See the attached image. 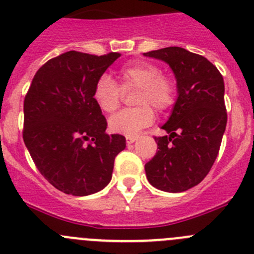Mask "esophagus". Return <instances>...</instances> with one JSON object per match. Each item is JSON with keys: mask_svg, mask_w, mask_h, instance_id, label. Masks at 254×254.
Instances as JSON below:
<instances>
[{"mask_svg": "<svg viewBox=\"0 0 254 254\" xmlns=\"http://www.w3.org/2000/svg\"><path fill=\"white\" fill-rule=\"evenodd\" d=\"M136 141V136H127V143L130 145V143Z\"/></svg>", "mask_w": 254, "mask_h": 254, "instance_id": "34e87169", "label": "esophagus"}]
</instances>
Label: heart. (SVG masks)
I'll return each instance as SVG.
<instances>
[{
	"instance_id": "heart-1",
	"label": "heart",
	"mask_w": 254,
	"mask_h": 254,
	"mask_svg": "<svg viewBox=\"0 0 254 254\" xmlns=\"http://www.w3.org/2000/svg\"><path fill=\"white\" fill-rule=\"evenodd\" d=\"M132 89V104L136 107L118 113L109 120V129L115 134L134 136L153 123L152 108L165 112L176 102L175 79L146 60H134L122 66L118 83L111 76L102 75L94 84L93 99L102 112L112 114L120 107L123 92Z\"/></svg>"
}]
</instances>
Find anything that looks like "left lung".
<instances>
[{"label":"left lung","mask_w":254,"mask_h":254,"mask_svg":"<svg viewBox=\"0 0 254 254\" xmlns=\"http://www.w3.org/2000/svg\"><path fill=\"white\" fill-rule=\"evenodd\" d=\"M143 55L166 61L178 87L175 108L162 127L170 135L155 136L158 151L145 165L146 177L160 190H188L205 178L219 153L227 123L224 78L206 58L183 48Z\"/></svg>","instance_id":"left-lung-1"}]
</instances>
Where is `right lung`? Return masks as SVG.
<instances>
[{"mask_svg":"<svg viewBox=\"0 0 254 254\" xmlns=\"http://www.w3.org/2000/svg\"><path fill=\"white\" fill-rule=\"evenodd\" d=\"M120 56L71 50L47 61L24 98L23 140L42 176L76 196L111 182L125 137L106 134L107 119L93 99L97 79Z\"/></svg>","mask_w":254,"mask_h":254,"instance_id":"right-lung-1","label":"right lung"}]
</instances>
